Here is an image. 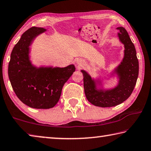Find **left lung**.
<instances>
[{
	"instance_id": "obj_1",
	"label": "left lung",
	"mask_w": 151,
	"mask_h": 151,
	"mask_svg": "<svg viewBox=\"0 0 151 151\" xmlns=\"http://www.w3.org/2000/svg\"><path fill=\"white\" fill-rule=\"evenodd\" d=\"M119 37L125 45V57L117 69L120 81L117 87L109 91H98L95 89L94 81L85 71L83 75V87L86 98L97 107H110L119 105L131 96L136 85L139 75V61L135 47L131 42L127 32L123 27H118Z\"/></svg>"
}]
</instances>
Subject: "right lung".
Here are the masks:
<instances>
[{"label":"right lung","instance_id":"obj_1","mask_svg":"<svg viewBox=\"0 0 151 151\" xmlns=\"http://www.w3.org/2000/svg\"><path fill=\"white\" fill-rule=\"evenodd\" d=\"M46 29L32 27L13 48L9 76L13 90L23 104L35 109H50L60 99L64 83L75 71L73 65L60 68L36 69L31 65L28 50L32 40Z\"/></svg>","mask_w":151,"mask_h":151}]
</instances>
